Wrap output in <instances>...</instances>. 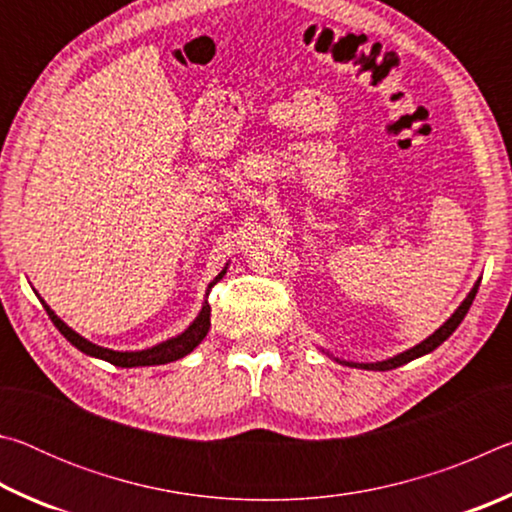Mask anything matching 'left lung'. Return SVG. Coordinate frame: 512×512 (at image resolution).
<instances>
[{
  "mask_svg": "<svg viewBox=\"0 0 512 512\" xmlns=\"http://www.w3.org/2000/svg\"><path fill=\"white\" fill-rule=\"evenodd\" d=\"M479 284H481V280H476L474 282V287L470 289V293H467L465 296V300L461 302V305L456 307V311L452 316H449L443 325H440L436 332L433 334H429L427 339L424 341H420L418 345H413V348H409V350H404V352H400V354H395V357H388V359H384V361H372V363H359V361H348V359H339V357H334V354H329V352H325L327 357H332L334 361H339L341 366H350V368H361V370H393V368H397V366H404V363H409V361H413V359H420V357H424V354H429V352H433L438 348L440 343L443 341H447L449 336L454 334V329L461 325V320L465 318V314L467 311H470V305H472V300H474V296H476V291H479Z\"/></svg>",
  "mask_w": 512,
  "mask_h": 512,
  "instance_id": "left-lung-1",
  "label": "left lung"
}]
</instances>
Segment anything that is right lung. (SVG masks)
Returning a JSON list of instances; mask_svg holds the SVG:
<instances>
[{
  "instance_id": "1",
  "label": "right lung",
  "mask_w": 512,
  "mask_h": 512,
  "mask_svg": "<svg viewBox=\"0 0 512 512\" xmlns=\"http://www.w3.org/2000/svg\"><path fill=\"white\" fill-rule=\"evenodd\" d=\"M228 273V264H225L221 268V273L214 277V280L207 284L205 289V300L201 305V311H198V316L189 323V327L185 329V332H180L178 336H171V339L167 341H160L151 345V348L146 350H110V348H103V345H97L85 339V336H81L79 332H74L72 327H69L65 320H60L56 316V311L51 309L45 300H42L38 293L36 296L40 298L42 307L47 309V314L51 318V323H54L58 327V332L65 336V339L74 345L76 350H81L83 354H88V357H94V359H101V361H108L112 363V366H119V368H140V366H162V363H171V361H178L187 357L189 352H194L198 345H201V341L207 336V332H210V305H207V293H210V289L214 287L216 282L221 280V277ZM36 291V289H33Z\"/></svg>"
}]
</instances>
